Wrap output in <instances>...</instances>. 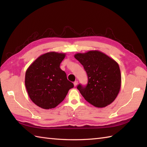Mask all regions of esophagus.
Returning <instances> with one entry per match:
<instances>
[{"instance_id": "esophagus-1", "label": "esophagus", "mask_w": 147, "mask_h": 147, "mask_svg": "<svg viewBox=\"0 0 147 147\" xmlns=\"http://www.w3.org/2000/svg\"><path fill=\"white\" fill-rule=\"evenodd\" d=\"M78 82L77 80H76V81H75V82H74V86H77V85H78Z\"/></svg>"}]
</instances>
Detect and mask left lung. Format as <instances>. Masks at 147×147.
<instances>
[{
    "label": "left lung",
    "mask_w": 147,
    "mask_h": 147,
    "mask_svg": "<svg viewBox=\"0 0 147 147\" xmlns=\"http://www.w3.org/2000/svg\"><path fill=\"white\" fill-rule=\"evenodd\" d=\"M75 57L86 72L88 83L77 88L86 100L96 107H105L117 97L121 88L119 66L113 59L98 51L78 53Z\"/></svg>",
    "instance_id": "obj_1"
}]
</instances>
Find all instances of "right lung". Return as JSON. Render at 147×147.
I'll use <instances>...</instances> for the list:
<instances>
[{
  "label": "right lung",
  "instance_id": "add662e5",
  "mask_svg": "<svg viewBox=\"0 0 147 147\" xmlns=\"http://www.w3.org/2000/svg\"><path fill=\"white\" fill-rule=\"evenodd\" d=\"M65 56L62 53H46L37 58L26 70V90L30 99L38 107L44 109L55 107L74 87L60 68Z\"/></svg>",
  "mask_w": 147,
  "mask_h": 147
}]
</instances>
